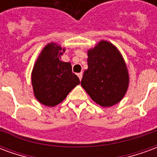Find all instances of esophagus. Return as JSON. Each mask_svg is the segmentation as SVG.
I'll list each match as a JSON object with an SVG mask.
<instances>
[{
	"label": "esophagus",
	"mask_w": 157,
	"mask_h": 157,
	"mask_svg": "<svg viewBox=\"0 0 157 157\" xmlns=\"http://www.w3.org/2000/svg\"><path fill=\"white\" fill-rule=\"evenodd\" d=\"M82 75H83V74H82V72H81V73H78V74H77V75H78L79 79H80V81H81V80H82Z\"/></svg>",
	"instance_id": "esophagus-1"
}]
</instances>
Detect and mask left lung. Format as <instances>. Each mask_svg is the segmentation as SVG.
Instances as JSON below:
<instances>
[{
  "mask_svg": "<svg viewBox=\"0 0 157 157\" xmlns=\"http://www.w3.org/2000/svg\"><path fill=\"white\" fill-rule=\"evenodd\" d=\"M87 65L81 85L90 98L103 108L121 101L127 92L129 75L124 59L115 45L105 40L87 50Z\"/></svg>",
  "mask_w": 157,
  "mask_h": 157,
  "instance_id": "obj_1",
  "label": "left lung"
}]
</instances>
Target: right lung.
I'll list each match as a JSON object with an SVG mask.
<instances>
[{"label": "right lung", "instance_id": "right-lung-1", "mask_svg": "<svg viewBox=\"0 0 157 157\" xmlns=\"http://www.w3.org/2000/svg\"><path fill=\"white\" fill-rule=\"evenodd\" d=\"M65 48L51 42L44 46L32 71L33 94L40 103L55 107L63 102L70 92L80 84L77 75L72 73L71 64L62 61Z\"/></svg>", "mask_w": 157, "mask_h": 157}]
</instances>
